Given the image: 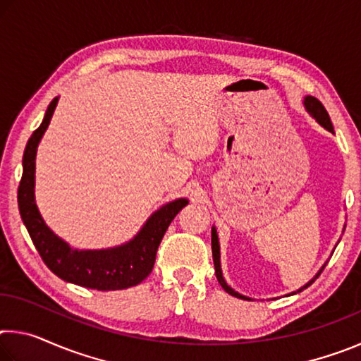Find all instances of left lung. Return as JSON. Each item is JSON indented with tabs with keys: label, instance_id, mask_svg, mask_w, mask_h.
Listing matches in <instances>:
<instances>
[{
	"label": "left lung",
	"instance_id": "1",
	"mask_svg": "<svg viewBox=\"0 0 361 361\" xmlns=\"http://www.w3.org/2000/svg\"><path fill=\"white\" fill-rule=\"evenodd\" d=\"M304 105L307 108V111L314 116V118L320 122V124L328 129L329 132H334L333 130V124H331V119H329V114L325 109V106L322 105L320 100H317L315 97H305L304 100ZM212 253H213V262H215V274H216V279L218 282L221 283V286L224 288V291H228L229 295L235 296V298H242V299H247L245 296L239 295V293H235L234 290L228 286V283L224 282L223 279V274H221V266H219V243H218V235H216V229L213 228L212 229Z\"/></svg>",
	"mask_w": 361,
	"mask_h": 361
}]
</instances>
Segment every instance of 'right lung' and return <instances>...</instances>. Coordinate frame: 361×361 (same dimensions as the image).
<instances>
[{"instance_id": "add662e5", "label": "right lung", "mask_w": 361, "mask_h": 361, "mask_svg": "<svg viewBox=\"0 0 361 361\" xmlns=\"http://www.w3.org/2000/svg\"><path fill=\"white\" fill-rule=\"evenodd\" d=\"M57 102L59 99L56 97L49 103L44 119L38 129L32 133L25 152H23V173L19 192H17L22 221L25 224L41 259L65 282L100 291L130 288V286L143 282L151 274L159 243L173 218L178 215L183 207L188 205V200L178 199L175 202L164 205L146 221L135 239H132L126 245L109 250H95V252L71 250L68 243L59 239L42 221L39 212L36 209L33 194L36 148L51 122Z\"/></svg>"}]
</instances>
